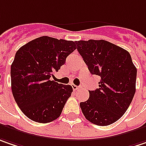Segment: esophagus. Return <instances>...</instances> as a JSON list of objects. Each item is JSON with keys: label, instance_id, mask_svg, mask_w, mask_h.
I'll list each match as a JSON object with an SVG mask.
<instances>
[{"label": "esophagus", "instance_id": "34e87169", "mask_svg": "<svg viewBox=\"0 0 146 146\" xmlns=\"http://www.w3.org/2000/svg\"><path fill=\"white\" fill-rule=\"evenodd\" d=\"M72 88H73V90H78V89L79 88L78 86H76V85H74V84H72Z\"/></svg>", "mask_w": 146, "mask_h": 146}]
</instances>
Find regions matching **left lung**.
Instances as JSON below:
<instances>
[{"label":"left lung","mask_w":146,"mask_h":146,"mask_svg":"<svg viewBox=\"0 0 146 146\" xmlns=\"http://www.w3.org/2000/svg\"><path fill=\"white\" fill-rule=\"evenodd\" d=\"M77 49L92 74L101 78L99 88L89 91L80 102L87 120L105 126L119 120L128 109L135 92L136 68L128 51L108 41L79 40Z\"/></svg>","instance_id":"1"}]
</instances>
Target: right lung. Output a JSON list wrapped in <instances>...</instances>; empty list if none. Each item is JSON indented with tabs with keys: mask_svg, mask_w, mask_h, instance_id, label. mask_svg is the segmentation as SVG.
Masks as SVG:
<instances>
[{
	"mask_svg": "<svg viewBox=\"0 0 146 146\" xmlns=\"http://www.w3.org/2000/svg\"><path fill=\"white\" fill-rule=\"evenodd\" d=\"M76 48V42L41 36L16 52L11 67V90L18 107L30 120L48 123L61 115L73 88L51 81V77Z\"/></svg>",
	"mask_w": 146,
	"mask_h": 146,
	"instance_id": "1",
	"label": "right lung"
}]
</instances>
